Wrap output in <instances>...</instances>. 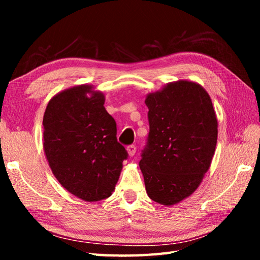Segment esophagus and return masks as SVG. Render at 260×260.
Returning <instances> with one entry per match:
<instances>
[{
    "mask_svg": "<svg viewBox=\"0 0 260 260\" xmlns=\"http://www.w3.org/2000/svg\"><path fill=\"white\" fill-rule=\"evenodd\" d=\"M127 153H128L129 156H134L136 153V146L135 145H129L127 147Z\"/></svg>",
    "mask_w": 260,
    "mask_h": 260,
    "instance_id": "esophagus-1",
    "label": "esophagus"
}]
</instances>
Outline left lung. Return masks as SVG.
Wrapping results in <instances>:
<instances>
[{"instance_id":"8db88e82","label":"left lung","mask_w":260,"mask_h":260,"mask_svg":"<svg viewBox=\"0 0 260 260\" xmlns=\"http://www.w3.org/2000/svg\"><path fill=\"white\" fill-rule=\"evenodd\" d=\"M150 133L140 169L147 196L174 206L192 196L208 172L218 139L209 93L196 81L178 80L146 95Z\"/></svg>"}]
</instances>
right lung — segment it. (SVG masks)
<instances>
[{"mask_svg":"<svg viewBox=\"0 0 260 260\" xmlns=\"http://www.w3.org/2000/svg\"><path fill=\"white\" fill-rule=\"evenodd\" d=\"M104 92L78 85L56 93L43 115V151L53 175L87 202L112 196L127 157Z\"/></svg>","mask_w":260,"mask_h":260,"instance_id":"obj_1","label":"right lung"}]
</instances>
